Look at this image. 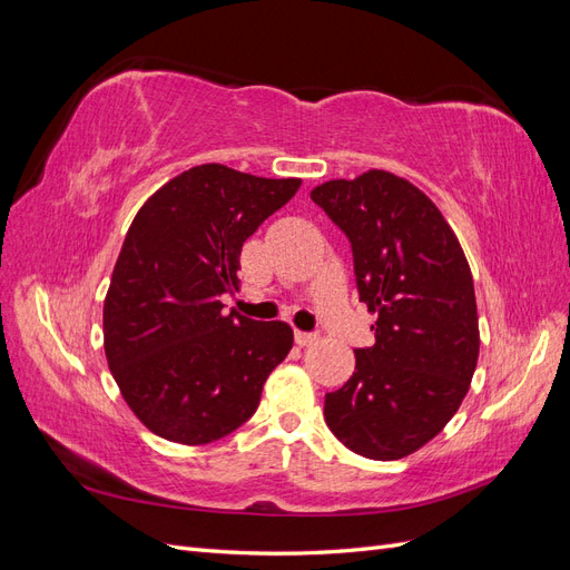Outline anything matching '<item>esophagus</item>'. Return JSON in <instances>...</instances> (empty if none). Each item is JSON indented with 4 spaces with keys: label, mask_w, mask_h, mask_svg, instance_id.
I'll return each mask as SVG.
<instances>
[{
    "label": "esophagus",
    "mask_w": 570,
    "mask_h": 570,
    "mask_svg": "<svg viewBox=\"0 0 570 570\" xmlns=\"http://www.w3.org/2000/svg\"><path fill=\"white\" fill-rule=\"evenodd\" d=\"M318 340V335L314 333H302V331H295V342L299 344V347H312V344Z\"/></svg>",
    "instance_id": "1"
}]
</instances>
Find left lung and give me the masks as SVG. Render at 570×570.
Returning a JSON list of instances; mask_svg holds the SVG:
<instances>
[{"instance_id": "8db88e82", "label": "left lung", "mask_w": 570, "mask_h": 570, "mask_svg": "<svg viewBox=\"0 0 570 570\" xmlns=\"http://www.w3.org/2000/svg\"><path fill=\"white\" fill-rule=\"evenodd\" d=\"M312 199L350 237L358 299L375 344L325 394L323 416L347 450L394 461L452 421L478 364L473 275L450 223L416 185L368 170L327 180Z\"/></svg>"}]
</instances>
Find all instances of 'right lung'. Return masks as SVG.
<instances>
[{
    "instance_id": "right-lung-1",
    "label": "right lung",
    "mask_w": 570,
    "mask_h": 570,
    "mask_svg": "<svg viewBox=\"0 0 570 570\" xmlns=\"http://www.w3.org/2000/svg\"><path fill=\"white\" fill-rule=\"evenodd\" d=\"M202 164L159 187L137 212L105 299V352L126 404L154 435L209 444L262 400L292 350L283 321L223 314L239 252L299 189Z\"/></svg>"
}]
</instances>
